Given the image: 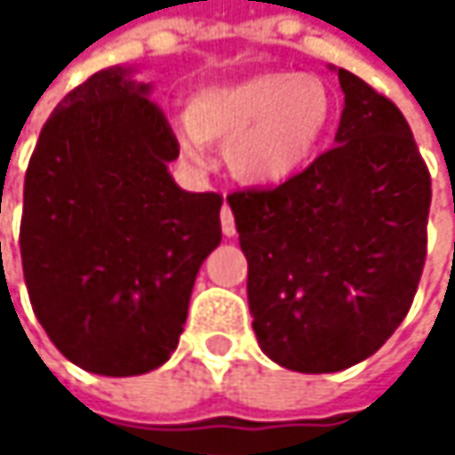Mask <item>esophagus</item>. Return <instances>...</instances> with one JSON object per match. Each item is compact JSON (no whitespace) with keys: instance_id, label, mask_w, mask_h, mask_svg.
<instances>
[{"instance_id":"obj_1","label":"esophagus","mask_w":455,"mask_h":455,"mask_svg":"<svg viewBox=\"0 0 455 455\" xmlns=\"http://www.w3.org/2000/svg\"><path fill=\"white\" fill-rule=\"evenodd\" d=\"M221 231H224L227 236H234V234H236L234 213H231V208H228V205H224V208H221Z\"/></svg>"}]
</instances>
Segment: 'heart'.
Returning a JSON list of instances; mask_svg holds the SVG:
<instances>
[{
  "label": "heart",
  "mask_w": 455,
  "mask_h": 455,
  "mask_svg": "<svg viewBox=\"0 0 455 455\" xmlns=\"http://www.w3.org/2000/svg\"><path fill=\"white\" fill-rule=\"evenodd\" d=\"M329 118L331 97L318 76L266 70L203 89L176 121V134L195 163H205L211 141H227L234 176L276 184L308 163Z\"/></svg>",
  "instance_id": "1"
}]
</instances>
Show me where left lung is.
<instances>
[{"label": "left lung", "instance_id": "1", "mask_svg": "<svg viewBox=\"0 0 455 455\" xmlns=\"http://www.w3.org/2000/svg\"><path fill=\"white\" fill-rule=\"evenodd\" d=\"M337 78L334 147L279 187L227 197L258 345L306 374L377 353L409 314L427 260L432 179L409 121L350 70Z\"/></svg>", "mask_w": 455, "mask_h": 455}]
</instances>
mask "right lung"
Returning a JSON list of instances; mask_svg holds the SVG:
<instances>
[{"mask_svg":"<svg viewBox=\"0 0 455 455\" xmlns=\"http://www.w3.org/2000/svg\"><path fill=\"white\" fill-rule=\"evenodd\" d=\"M176 157L165 113L124 68L68 92L34 147L23 276L49 339L86 371L144 374L179 345L197 271L221 242L224 197L179 189Z\"/></svg>","mask_w":455,"mask_h":455,"instance_id":"obj_1","label":"right lung"}]
</instances>
